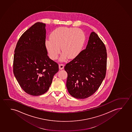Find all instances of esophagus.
<instances>
[{"instance_id":"1","label":"esophagus","mask_w":132,"mask_h":132,"mask_svg":"<svg viewBox=\"0 0 132 132\" xmlns=\"http://www.w3.org/2000/svg\"><path fill=\"white\" fill-rule=\"evenodd\" d=\"M64 65H63V64H59V69L60 70L63 69L64 68Z\"/></svg>"}]
</instances>
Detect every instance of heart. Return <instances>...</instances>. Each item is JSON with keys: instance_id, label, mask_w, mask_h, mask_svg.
<instances>
[{"instance_id": "1", "label": "heart", "mask_w": 132, "mask_h": 132, "mask_svg": "<svg viewBox=\"0 0 132 132\" xmlns=\"http://www.w3.org/2000/svg\"><path fill=\"white\" fill-rule=\"evenodd\" d=\"M86 37L79 29L59 27L53 31L50 38L45 41L46 50L50 57L57 59L62 51L61 61H65L68 57L73 59L80 53L84 46Z\"/></svg>"}]
</instances>
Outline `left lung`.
I'll list each match as a JSON object with an SVG mask.
<instances>
[{
  "mask_svg": "<svg viewBox=\"0 0 132 132\" xmlns=\"http://www.w3.org/2000/svg\"><path fill=\"white\" fill-rule=\"evenodd\" d=\"M107 59L105 45L97 34L92 32L86 48L64 67L69 94L78 99L93 95L105 78Z\"/></svg>",
  "mask_w": 132,
  "mask_h": 132,
  "instance_id": "obj_1",
  "label": "left lung"
}]
</instances>
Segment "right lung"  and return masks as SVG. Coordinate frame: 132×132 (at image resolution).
<instances>
[{
  "mask_svg": "<svg viewBox=\"0 0 132 132\" xmlns=\"http://www.w3.org/2000/svg\"><path fill=\"white\" fill-rule=\"evenodd\" d=\"M45 24L37 22L18 40L13 56V72L23 90L39 96L48 90L59 65L48 56Z\"/></svg>",
  "mask_w": 132,
  "mask_h": 132,
  "instance_id": "obj_1",
  "label": "right lung"
}]
</instances>
